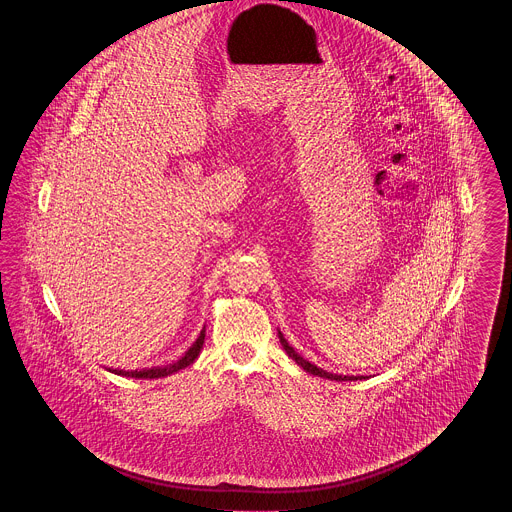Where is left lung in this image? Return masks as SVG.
Instances as JSON below:
<instances>
[{"mask_svg": "<svg viewBox=\"0 0 512 512\" xmlns=\"http://www.w3.org/2000/svg\"><path fill=\"white\" fill-rule=\"evenodd\" d=\"M278 338H280V343H282V347L286 349V353H288V357H292L293 361L297 363V365L301 366L303 370H307L309 374H313V376H320V378H328V380H336V382H349V380H363L365 376H341V374H332V372H326V370H322V368H318L317 365H313V363H309L307 359H303L295 349H293L292 345L288 343V340L284 338V334L278 330Z\"/></svg>", "mask_w": 512, "mask_h": 512, "instance_id": "obj_1", "label": "left lung"}]
</instances>
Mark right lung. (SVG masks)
<instances>
[{"instance_id": "right-lung-1", "label": "right lung", "mask_w": 512, "mask_h": 512, "mask_svg": "<svg viewBox=\"0 0 512 512\" xmlns=\"http://www.w3.org/2000/svg\"><path fill=\"white\" fill-rule=\"evenodd\" d=\"M203 343H205V326H203V330L199 332L197 340L192 343V347H190L176 363H172V365L155 366V368H146V370H119V368L113 370V368H109V372L119 374V376H126V378H142V380H144V378H147V380L165 378V376H171L174 372H178V370L192 365L195 359L199 357V353H201V349H203Z\"/></svg>"}]
</instances>
